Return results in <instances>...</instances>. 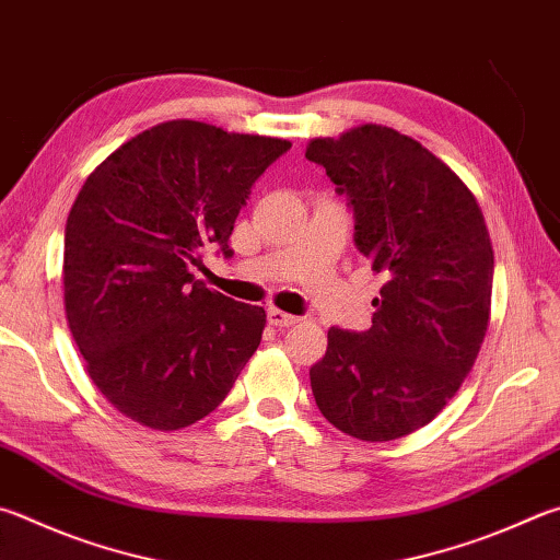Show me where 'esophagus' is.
Listing matches in <instances>:
<instances>
[{
    "label": "esophagus",
    "instance_id": "esophagus-1",
    "mask_svg": "<svg viewBox=\"0 0 560 560\" xmlns=\"http://www.w3.org/2000/svg\"><path fill=\"white\" fill-rule=\"evenodd\" d=\"M267 318H269L271 325H277V328H291V325L299 323L296 315L283 313V311H279V308H269V311H267Z\"/></svg>",
    "mask_w": 560,
    "mask_h": 560
}]
</instances>
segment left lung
I'll return each instance as SVG.
<instances>
[{"label":"left lung","instance_id":"left-lung-1","mask_svg":"<svg viewBox=\"0 0 560 560\" xmlns=\"http://www.w3.org/2000/svg\"><path fill=\"white\" fill-rule=\"evenodd\" d=\"M306 159L348 198L354 247L386 281L370 330H328L311 368L315 404L352 439H401L460 389L485 340L494 254L482 210L441 159L389 127L313 139Z\"/></svg>","mask_w":560,"mask_h":560}]
</instances>
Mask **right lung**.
Here are the masks:
<instances>
[{
	"instance_id": "add662e5",
	"label": "right lung",
	"mask_w": 560,
	"mask_h": 560,
	"mask_svg": "<svg viewBox=\"0 0 560 560\" xmlns=\"http://www.w3.org/2000/svg\"><path fill=\"white\" fill-rule=\"evenodd\" d=\"M287 139L174 119L107 156L70 208L66 318L90 380L127 419L178 431L206 419L259 348L267 313L196 281Z\"/></svg>"
}]
</instances>
